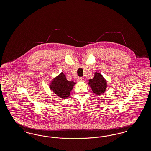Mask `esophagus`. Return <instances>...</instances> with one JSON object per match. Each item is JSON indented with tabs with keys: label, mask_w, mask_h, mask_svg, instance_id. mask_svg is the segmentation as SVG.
Returning <instances> with one entry per match:
<instances>
[{
	"label": "esophagus",
	"mask_w": 151,
	"mask_h": 151,
	"mask_svg": "<svg viewBox=\"0 0 151 151\" xmlns=\"http://www.w3.org/2000/svg\"><path fill=\"white\" fill-rule=\"evenodd\" d=\"M78 82H82L83 81V78H78Z\"/></svg>",
	"instance_id": "1"
}]
</instances>
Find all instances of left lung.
I'll list each match as a JSON object with an SVG mask.
<instances>
[{
	"label": "left lung",
	"mask_w": 151,
	"mask_h": 151,
	"mask_svg": "<svg viewBox=\"0 0 151 151\" xmlns=\"http://www.w3.org/2000/svg\"><path fill=\"white\" fill-rule=\"evenodd\" d=\"M88 85L91 86L93 93L97 96L103 94L107 89V81L101 73L96 72L94 76L92 79L89 80Z\"/></svg>",
	"instance_id": "1"
}]
</instances>
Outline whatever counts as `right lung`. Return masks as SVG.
<instances>
[{"instance_id":"obj_1","label":"right lung","mask_w":151,"mask_h":151,"mask_svg":"<svg viewBox=\"0 0 151 151\" xmlns=\"http://www.w3.org/2000/svg\"><path fill=\"white\" fill-rule=\"evenodd\" d=\"M75 84H76V83L67 80L66 75L61 73L53 78L49 85V88L57 96L65 99L70 96V92L73 90V86Z\"/></svg>"}]
</instances>
